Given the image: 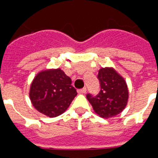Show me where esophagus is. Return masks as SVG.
<instances>
[{
	"instance_id": "34e87169",
	"label": "esophagus",
	"mask_w": 158,
	"mask_h": 158,
	"mask_svg": "<svg viewBox=\"0 0 158 158\" xmlns=\"http://www.w3.org/2000/svg\"><path fill=\"white\" fill-rule=\"evenodd\" d=\"M86 92V88L83 87L82 89H78V93L79 94H85Z\"/></svg>"
}]
</instances>
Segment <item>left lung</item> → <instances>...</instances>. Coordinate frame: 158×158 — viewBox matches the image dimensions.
<instances>
[{"label": "left lung", "instance_id": "obj_1", "mask_svg": "<svg viewBox=\"0 0 158 158\" xmlns=\"http://www.w3.org/2000/svg\"><path fill=\"white\" fill-rule=\"evenodd\" d=\"M98 79L101 89L96 96L86 94L95 113L102 118L116 116L124 109L128 100L127 83L112 68H102L99 70Z\"/></svg>", "mask_w": 158, "mask_h": 158}]
</instances>
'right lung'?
I'll return each mask as SVG.
<instances>
[{
    "label": "right lung",
    "instance_id": "right-lung-1",
    "mask_svg": "<svg viewBox=\"0 0 158 158\" xmlns=\"http://www.w3.org/2000/svg\"><path fill=\"white\" fill-rule=\"evenodd\" d=\"M76 95L72 79L59 69L39 72L30 89L31 103L38 112L49 117L62 114Z\"/></svg>",
    "mask_w": 158,
    "mask_h": 158
}]
</instances>
